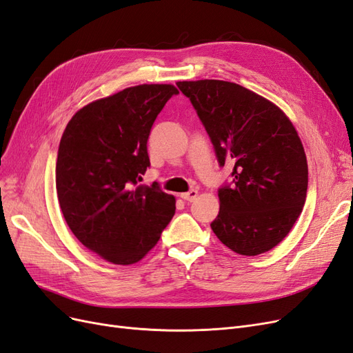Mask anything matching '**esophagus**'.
Listing matches in <instances>:
<instances>
[{
	"label": "esophagus",
	"instance_id": "esophagus-1",
	"mask_svg": "<svg viewBox=\"0 0 353 353\" xmlns=\"http://www.w3.org/2000/svg\"><path fill=\"white\" fill-rule=\"evenodd\" d=\"M197 196H199V191L197 190H190V191H187V193H183L181 194V199H184L185 201H194L196 199H197Z\"/></svg>",
	"mask_w": 353,
	"mask_h": 353
}]
</instances>
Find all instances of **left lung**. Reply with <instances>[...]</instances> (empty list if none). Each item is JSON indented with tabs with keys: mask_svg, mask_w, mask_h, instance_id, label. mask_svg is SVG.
Wrapping results in <instances>:
<instances>
[{
	"mask_svg": "<svg viewBox=\"0 0 353 353\" xmlns=\"http://www.w3.org/2000/svg\"><path fill=\"white\" fill-rule=\"evenodd\" d=\"M176 85L196 109L219 166L234 165L232 183L218 190L213 232L239 254L271 250L290 232L306 200L307 162L293 123L274 103L239 83Z\"/></svg>",
	"mask_w": 353,
	"mask_h": 353,
	"instance_id": "8db88e82",
	"label": "left lung"
}]
</instances>
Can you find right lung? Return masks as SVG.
<instances>
[{
  "label": "right lung",
  "instance_id": "obj_1",
  "mask_svg": "<svg viewBox=\"0 0 353 353\" xmlns=\"http://www.w3.org/2000/svg\"><path fill=\"white\" fill-rule=\"evenodd\" d=\"M174 85H137L92 101L61 135L56 188L69 228L85 248L116 265L141 261L175 213V197L138 185L150 166L147 141Z\"/></svg>",
  "mask_w": 353,
  "mask_h": 353
}]
</instances>
